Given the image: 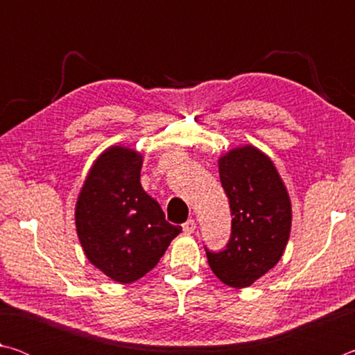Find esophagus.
Segmentation results:
<instances>
[{
    "label": "esophagus",
    "mask_w": 355,
    "mask_h": 355,
    "mask_svg": "<svg viewBox=\"0 0 355 355\" xmlns=\"http://www.w3.org/2000/svg\"><path fill=\"white\" fill-rule=\"evenodd\" d=\"M196 230V220L194 219H188L183 224V232L186 233V235H191V233H194Z\"/></svg>",
    "instance_id": "1"
}]
</instances>
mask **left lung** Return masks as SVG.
<instances>
[{"label":"left lung","mask_w":355,"mask_h":355,"mask_svg":"<svg viewBox=\"0 0 355 355\" xmlns=\"http://www.w3.org/2000/svg\"><path fill=\"white\" fill-rule=\"evenodd\" d=\"M219 177L232 211L224 250H207L216 277L233 288L250 286L284 255L291 230V202L269 156L254 146L219 158Z\"/></svg>","instance_id":"left-lung-1"}]
</instances>
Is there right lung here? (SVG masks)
Returning <instances> with one entry per match:
<instances>
[{
    "instance_id": "obj_1",
    "label": "right lung",
    "mask_w": 355,
    "mask_h": 355,
    "mask_svg": "<svg viewBox=\"0 0 355 355\" xmlns=\"http://www.w3.org/2000/svg\"><path fill=\"white\" fill-rule=\"evenodd\" d=\"M142 155L110 147L89 171L75 208L87 260L119 284H131L158 264L182 227L141 186Z\"/></svg>"
}]
</instances>
